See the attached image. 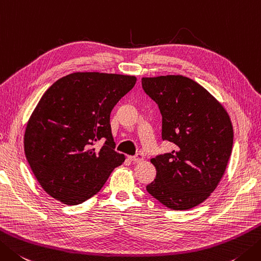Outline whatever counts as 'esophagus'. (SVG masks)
I'll return each mask as SVG.
<instances>
[{"label": "esophagus", "instance_id": "obj_1", "mask_svg": "<svg viewBox=\"0 0 261 261\" xmlns=\"http://www.w3.org/2000/svg\"><path fill=\"white\" fill-rule=\"evenodd\" d=\"M129 160L135 162V163H139L144 161V155L142 154H137L136 156H129Z\"/></svg>", "mask_w": 261, "mask_h": 261}]
</instances>
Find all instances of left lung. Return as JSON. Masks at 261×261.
Listing matches in <instances>:
<instances>
[{
	"label": "left lung",
	"mask_w": 261,
	"mask_h": 261,
	"mask_svg": "<svg viewBox=\"0 0 261 261\" xmlns=\"http://www.w3.org/2000/svg\"><path fill=\"white\" fill-rule=\"evenodd\" d=\"M145 93L162 114V138L174 150L151 158L156 178L147 191L174 211H187L211 196L232 152L233 126L223 105L183 75L142 78Z\"/></svg>",
	"instance_id": "1"
}]
</instances>
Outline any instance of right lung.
<instances>
[{
    "label": "right lung",
    "mask_w": 261,
    "mask_h": 261,
    "mask_svg": "<svg viewBox=\"0 0 261 261\" xmlns=\"http://www.w3.org/2000/svg\"><path fill=\"white\" fill-rule=\"evenodd\" d=\"M135 75L74 72L49 87L25 127L23 147L44 190L65 205L96 195L124 162L115 151L110 115L134 88ZM106 142L99 150L93 145Z\"/></svg>",
    "instance_id": "1"
}]
</instances>
